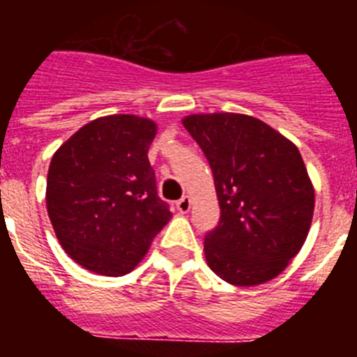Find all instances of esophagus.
I'll list each match as a JSON object with an SVG mask.
<instances>
[{
    "instance_id": "esophagus-1",
    "label": "esophagus",
    "mask_w": 357,
    "mask_h": 357,
    "mask_svg": "<svg viewBox=\"0 0 357 357\" xmlns=\"http://www.w3.org/2000/svg\"><path fill=\"white\" fill-rule=\"evenodd\" d=\"M176 209L181 211V213H188L191 209V198L182 197L181 200H176Z\"/></svg>"
}]
</instances>
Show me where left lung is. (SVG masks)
I'll return each mask as SVG.
<instances>
[{"label":"left lung","mask_w":357,"mask_h":357,"mask_svg":"<svg viewBox=\"0 0 357 357\" xmlns=\"http://www.w3.org/2000/svg\"><path fill=\"white\" fill-rule=\"evenodd\" d=\"M182 123L209 162L222 211L204 241L211 270L236 286L273 279L298 254L313 220L301 151L252 116L193 114Z\"/></svg>","instance_id":"obj_1"}]
</instances>
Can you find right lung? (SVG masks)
<instances>
[{"label":"right lung","mask_w":357,"mask_h":357,"mask_svg":"<svg viewBox=\"0 0 357 357\" xmlns=\"http://www.w3.org/2000/svg\"><path fill=\"white\" fill-rule=\"evenodd\" d=\"M155 132L146 118L107 116L55 151L46 185L50 220L66 254L85 270L132 272L172 218L148 160Z\"/></svg>","instance_id":"add662e5"}]
</instances>
